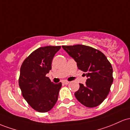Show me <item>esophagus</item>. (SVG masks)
<instances>
[{"mask_svg": "<svg viewBox=\"0 0 130 130\" xmlns=\"http://www.w3.org/2000/svg\"><path fill=\"white\" fill-rule=\"evenodd\" d=\"M69 83V82H68L67 80H64L63 82H62V84H64V85H68Z\"/></svg>", "mask_w": 130, "mask_h": 130, "instance_id": "obj_1", "label": "esophagus"}]
</instances>
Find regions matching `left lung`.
<instances>
[{"label":"left lung","mask_w":130,"mask_h":130,"mask_svg":"<svg viewBox=\"0 0 130 130\" xmlns=\"http://www.w3.org/2000/svg\"><path fill=\"white\" fill-rule=\"evenodd\" d=\"M62 47L87 77L85 84H79V89L74 93L77 100L86 107L99 106L107 96L113 82L111 64L101 52L91 46L75 45Z\"/></svg>","instance_id":"left-lung-1"}]
</instances>
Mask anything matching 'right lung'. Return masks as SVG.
<instances>
[{"mask_svg": "<svg viewBox=\"0 0 130 130\" xmlns=\"http://www.w3.org/2000/svg\"><path fill=\"white\" fill-rule=\"evenodd\" d=\"M61 46L40 47L27 57L20 68L19 86L22 95L30 107L39 112L53 107L62 86L54 84L46 74L52 69V62Z\"/></svg>", "mask_w": 130, "mask_h": 130, "instance_id": "add662e5", "label": "right lung"}]
</instances>
